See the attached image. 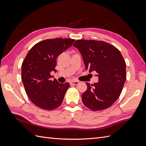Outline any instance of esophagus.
I'll return each mask as SVG.
<instances>
[{
	"instance_id": "1",
	"label": "esophagus",
	"mask_w": 146,
	"mask_h": 146,
	"mask_svg": "<svg viewBox=\"0 0 146 146\" xmlns=\"http://www.w3.org/2000/svg\"><path fill=\"white\" fill-rule=\"evenodd\" d=\"M79 83V82L78 81H72L70 83V84L71 85H77Z\"/></svg>"
}]
</instances>
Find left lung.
<instances>
[{
  "instance_id": "left-lung-1",
  "label": "left lung",
  "mask_w": 146,
  "mask_h": 146,
  "mask_svg": "<svg viewBox=\"0 0 146 146\" xmlns=\"http://www.w3.org/2000/svg\"><path fill=\"white\" fill-rule=\"evenodd\" d=\"M80 51L89 72H96L99 82L90 85L82 99L87 108L100 111L109 108L120 96L126 80V64L120 51L101 41L78 39L74 44Z\"/></svg>"
}]
</instances>
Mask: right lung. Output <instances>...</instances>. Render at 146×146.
<instances>
[{
	"mask_svg": "<svg viewBox=\"0 0 146 146\" xmlns=\"http://www.w3.org/2000/svg\"><path fill=\"white\" fill-rule=\"evenodd\" d=\"M75 39L55 38L36 44L21 67L22 81L29 99L39 108L52 110L62 104L69 83H59L50 72L55 71L56 58L72 45Z\"/></svg>",
	"mask_w": 146,
	"mask_h": 146,
	"instance_id": "1",
	"label": "right lung"
}]
</instances>
